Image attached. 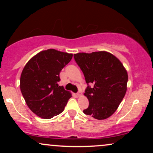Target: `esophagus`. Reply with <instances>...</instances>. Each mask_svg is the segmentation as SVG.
I'll use <instances>...</instances> for the list:
<instances>
[{
	"instance_id": "obj_1",
	"label": "esophagus",
	"mask_w": 153,
	"mask_h": 153,
	"mask_svg": "<svg viewBox=\"0 0 153 153\" xmlns=\"http://www.w3.org/2000/svg\"><path fill=\"white\" fill-rule=\"evenodd\" d=\"M77 96H82V92L80 91H79L78 93H77Z\"/></svg>"
}]
</instances>
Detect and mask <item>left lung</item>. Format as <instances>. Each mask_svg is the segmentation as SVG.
<instances>
[{
	"label": "left lung",
	"instance_id": "left-lung-1",
	"mask_svg": "<svg viewBox=\"0 0 153 153\" xmlns=\"http://www.w3.org/2000/svg\"><path fill=\"white\" fill-rule=\"evenodd\" d=\"M74 59L88 85L84 95L89 106L83 113L99 120L107 119L125 96L128 81L125 68L115 56L106 52L75 54Z\"/></svg>",
	"mask_w": 153,
	"mask_h": 153
}]
</instances>
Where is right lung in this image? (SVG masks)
<instances>
[{"label":"right lung","mask_w":153,"mask_h":153,"mask_svg":"<svg viewBox=\"0 0 153 153\" xmlns=\"http://www.w3.org/2000/svg\"><path fill=\"white\" fill-rule=\"evenodd\" d=\"M73 54L54 49L42 51L23 69L20 88L29 108L43 119L62 113L71 93L59 86V73L71 60Z\"/></svg>","instance_id":"1"}]
</instances>
